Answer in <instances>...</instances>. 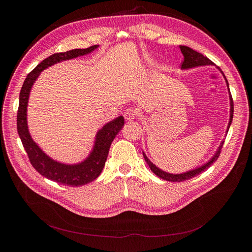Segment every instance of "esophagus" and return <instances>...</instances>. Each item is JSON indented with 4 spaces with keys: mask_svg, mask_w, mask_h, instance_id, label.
Wrapping results in <instances>:
<instances>
[{
    "mask_svg": "<svg viewBox=\"0 0 252 252\" xmlns=\"http://www.w3.org/2000/svg\"><path fill=\"white\" fill-rule=\"evenodd\" d=\"M138 117H139V111L134 109V108H128L124 112V118L128 122L134 121V120L138 119Z\"/></svg>",
    "mask_w": 252,
    "mask_h": 252,
    "instance_id": "esophagus-1",
    "label": "esophagus"
}]
</instances>
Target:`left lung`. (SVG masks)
<instances>
[{
  "label": "left lung",
  "instance_id": "8db88e82",
  "mask_svg": "<svg viewBox=\"0 0 252 252\" xmlns=\"http://www.w3.org/2000/svg\"><path fill=\"white\" fill-rule=\"evenodd\" d=\"M180 49L183 53V56H184V60H183L182 62V68H184V69H187V68H192V67H196V66H202V65H212V61H210L207 57H204L202 53L197 52L195 50H193L192 48H190L188 46H184V45H180ZM225 77V75H224ZM226 79V78H225ZM227 82V80H226ZM227 85H228V82H227ZM228 89H229V86H228ZM232 118H233V100H232V96L230 94V121H229V124H228V128H227V132H228V129L230 127V124L232 122ZM223 145L224 142H222V144L220 145V147L217 151V154L213 156V158L210 159L208 163H206L205 165H203L200 168H196L194 170L191 171H187L185 173H181V174H171V173H167L161 169H158L156 165L152 164L149 159L147 158V157L145 156V154L143 152V156L145 161L149 165L150 169L152 172H155L156 175H158V178H161L163 180L166 181H169V182H183V181H187L192 179L194 177H196L197 174L202 173L203 171H205L206 169H208L209 167L215 163L217 159L220 157V150L223 148Z\"/></svg>",
  "mask_w": 252,
  "mask_h": 252
}]
</instances>
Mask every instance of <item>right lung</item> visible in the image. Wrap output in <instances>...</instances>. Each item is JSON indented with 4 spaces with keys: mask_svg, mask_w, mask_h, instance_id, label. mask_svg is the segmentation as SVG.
Here are the masks:
<instances>
[{
    "mask_svg": "<svg viewBox=\"0 0 252 252\" xmlns=\"http://www.w3.org/2000/svg\"><path fill=\"white\" fill-rule=\"evenodd\" d=\"M95 48H97V45H94V46L85 49H72L66 52L53 53L52 56L43 60L32 72L28 73L20 91L17 127L19 136L23 146L25 148V151L27 152L29 161L33 166V168L41 173L43 177L67 186H83L93 182L101 174L108 157L110 145L124 125V118L119 117L114 119L106 124L101 130H98L96 133L94 150L85 161L78 165H65L53 161L48 156L45 155L40 147L32 141V136L29 134L26 118L29 93L34 81L45 68L59 63L61 61L87 55V53L94 50Z\"/></svg>",
    "mask_w": 252,
    "mask_h": 252,
    "instance_id": "obj_1",
    "label": "right lung"
}]
</instances>
